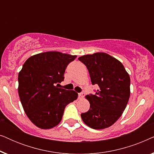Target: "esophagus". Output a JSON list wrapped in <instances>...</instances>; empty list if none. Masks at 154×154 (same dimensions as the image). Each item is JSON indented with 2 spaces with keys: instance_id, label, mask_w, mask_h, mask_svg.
<instances>
[{
  "instance_id": "esophagus-1",
  "label": "esophagus",
  "mask_w": 154,
  "mask_h": 154,
  "mask_svg": "<svg viewBox=\"0 0 154 154\" xmlns=\"http://www.w3.org/2000/svg\"><path fill=\"white\" fill-rule=\"evenodd\" d=\"M84 97V92H80L79 93V98L82 99Z\"/></svg>"
}]
</instances>
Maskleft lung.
I'll use <instances>...</instances> for the list:
<instances>
[{
	"instance_id": "obj_1",
	"label": "left lung",
	"mask_w": 154,
	"mask_h": 154,
	"mask_svg": "<svg viewBox=\"0 0 154 154\" xmlns=\"http://www.w3.org/2000/svg\"><path fill=\"white\" fill-rule=\"evenodd\" d=\"M79 60L87 67L92 85L99 86L95 94L86 96L90 107L81 113L82 119L93 129L110 127L121 116L129 100V75L121 62L106 53L87 54Z\"/></svg>"
}]
</instances>
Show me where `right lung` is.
<instances>
[{
	"instance_id": "right-lung-1",
	"label": "right lung",
	"mask_w": 154,
	"mask_h": 154,
	"mask_svg": "<svg viewBox=\"0 0 154 154\" xmlns=\"http://www.w3.org/2000/svg\"><path fill=\"white\" fill-rule=\"evenodd\" d=\"M77 56L47 52L29 57L18 75V92L30 121L42 129L57 125L64 109L78 93L58 88L69 63Z\"/></svg>"
}]
</instances>
